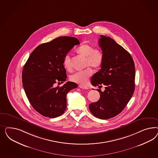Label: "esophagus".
<instances>
[{
    "instance_id": "obj_1",
    "label": "esophagus",
    "mask_w": 158,
    "mask_h": 158,
    "mask_svg": "<svg viewBox=\"0 0 158 158\" xmlns=\"http://www.w3.org/2000/svg\"><path fill=\"white\" fill-rule=\"evenodd\" d=\"M79 87L81 89H89V88H88L87 87H86V86H82V85H79Z\"/></svg>"
}]
</instances>
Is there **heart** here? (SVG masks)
Returning a JSON list of instances; mask_svg holds the SVG:
<instances>
[{
    "label": "heart",
    "mask_w": 158,
    "mask_h": 158,
    "mask_svg": "<svg viewBox=\"0 0 158 158\" xmlns=\"http://www.w3.org/2000/svg\"><path fill=\"white\" fill-rule=\"evenodd\" d=\"M77 52L83 57L86 58L85 66H91L96 69H99L104 61V54L99 48H94L89 44H83L77 48ZM63 65L68 71L72 70L71 58L69 56H66L64 59ZM93 73V69L90 67L86 68L83 71L77 72L70 77V80L73 82L81 85H85L87 83L89 77Z\"/></svg>",
    "instance_id": "1"
}]
</instances>
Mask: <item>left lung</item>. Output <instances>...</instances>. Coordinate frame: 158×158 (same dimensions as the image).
Returning <instances> with one entry per match:
<instances>
[{
  "label": "left lung",
  "mask_w": 158,
  "mask_h": 158,
  "mask_svg": "<svg viewBox=\"0 0 158 158\" xmlns=\"http://www.w3.org/2000/svg\"><path fill=\"white\" fill-rule=\"evenodd\" d=\"M99 46L104 54L101 69L91 79L93 86H105V90L97 89L99 100L89 104V110L96 118L107 119L119 114L134 93L135 65L133 58L124 48L110 37L100 35Z\"/></svg>",
  "instance_id": "left-lung-1"
}]
</instances>
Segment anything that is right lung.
<instances>
[{
	"instance_id": "obj_1",
	"label": "right lung",
	"mask_w": 158,
	"mask_h": 158,
	"mask_svg": "<svg viewBox=\"0 0 158 158\" xmlns=\"http://www.w3.org/2000/svg\"><path fill=\"white\" fill-rule=\"evenodd\" d=\"M79 44L75 38L58 37L38 46L24 65L22 81L25 94L32 107L44 116L54 118L64 114L67 93L77 87L72 81L62 87L54 85L66 81L64 59Z\"/></svg>"
}]
</instances>
